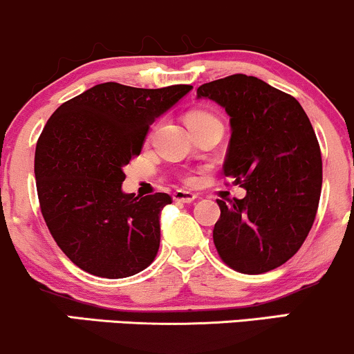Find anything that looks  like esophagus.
I'll return each mask as SVG.
<instances>
[{"mask_svg":"<svg viewBox=\"0 0 354 354\" xmlns=\"http://www.w3.org/2000/svg\"><path fill=\"white\" fill-rule=\"evenodd\" d=\"M197 198V195L192 192H185V190H176L174 192V201L176 202H182V203H190Z\"/></svg>","mask_w":354,"mask_h":354,"instance_id":"esophagus-1","label":"esophagus"}]
</instances>
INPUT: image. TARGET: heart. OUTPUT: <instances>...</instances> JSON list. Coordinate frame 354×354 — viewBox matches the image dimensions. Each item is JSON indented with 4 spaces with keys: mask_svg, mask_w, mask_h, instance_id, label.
<instances>
[{
    "mask_svg": "<svg viewBox=\"0 0 354 354\" xmlns=\"http://www.w3.org/2000/svg\"><path fill=\"white\" fill-rule=\"evenodd\" d=\"M210 122H220V119L209 111H192L187 114V124H189L190 129L205 126V124H210Z\"/></svg>",
    "mask_w": 354,
    "mask_h": 354,
    "instance_id": "obj_1",
    "label": "heart"
}]
</instances>
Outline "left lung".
<instances>
[{
    "mask_svg": "<svg viewBox=\"0 0 354 354\" xmlns=\"http://www.w3.org/2000/svg\"><path fill=\"white\" fill-rule=\"evenodd\" d=\"M197 95L230 115L223 174L247 190L217 201L218 257L247 275L278 268L308 236L322 195V151L308 115L293 95L245 74L202 84Z\"/></svg>",
    "mask_w": 354,
    "mask_h": 354,
    "instance_id": "left-lung-1",
    "label": "left lung"
}]
</instances>
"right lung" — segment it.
I'll return each instance as SVG.
<instances>
[{
    "instance_id": "right-lung-1",
    "label": "right lung",
    "mask_w": 354,
    "mask_h": 354,
    "mask_svg": "<svg viewBox=\"0 0 354 354\" xmlns=\"http://www.w3.org/2000/svg\"><path fill=\"white\" fill-rule=\"evenodd\" d=\"M192 86L140 89L104 82L61 104L35 153L37 198L64 255L91 275L126 278L147 268L160 243L169 194L122 192V167L140 153L153 120Z\"/></svg>"
}]
</instances>
